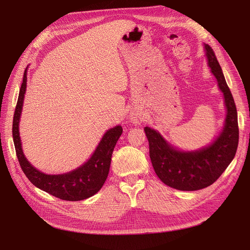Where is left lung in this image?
<instances>
[{
    "instance_id": "obj_1",
    "label": "left lung",
    "mask_w": 250,
    "mask_h": 250,
    "mask_svg": "<svg viewBox=\"0 0 250 250\" xmlns=\"http://www.w3.org/2000/svg\"><path fill=\"white\" fill-rule=\"evenodd\" d=\"M208 63L223 92L227 108L225 126L212 145L195 152L170 147L156 130L146 126L150 158L155 172L166 186L179 190H198L213 183L225 171L237 151L239 128L237 110L213 48L205 44Z\"/></svg>"
}]
</instances>
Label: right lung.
<instances>
[{
    "label": "right lung",
    "mask_w": 250,
    "mask_h": 250,
    "mask_svg": "<svg viewBox=\"0 0 250 250\" xmlns=\"http://www.w3.org/2000/svg\"><path fill=\"white\" fill-rule=\"evenodd\" d=\"M26 73H27V68L24 72L14 117H13L12 129L16 155L21 169L26 177L36 188L46 191L56 198L71 202L82 201L90 198L100 190L107 178L111 155L117 140L120 139L123 133V127L121 125H116L115 127L108 129L91 158L74 171L59 175H48L38 171L24 157L19 137V121L26 91V80H27Z\"/></svg>",
    "instance_id": "1"
}]
</instances>
